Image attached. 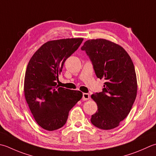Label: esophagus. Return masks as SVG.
I'll use <instances>...</instances> for the list:
<instances>
[{"instance_id":"esophagus-1","label":"esophagus","mask_w":156,"mask_h":156,"mask_svg":"<svg viewBox=\"0 0 156 156\" xmlns=\"http://www.w3.org/2000/svg\"><path fill=\"white\" fill-rule=\"evenodd\" d=\"M90 98L89 94L88 93H83L82 94V100L83 101H87Z\"/></svg>"}]
</instances>
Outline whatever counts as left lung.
<instances>
[{"mask_svg":"<svg viewBox=\"0 0 156 156\" xmlns=\"http://www.w3.org/2000/svg\"><path fill=\"white\" fill-rule=\"evenodd\" d=\"M81 49L92 62L97 77L105 80L102 92L91 95L98 108L91 122L103 130L114 129L129 115L136 97L133 61L124 48L106 39L88 40Z\"/></svg>","mask_w":156,"mask_h":156,"instance_id":"obj_1","label":"left lung"}]
</instances>
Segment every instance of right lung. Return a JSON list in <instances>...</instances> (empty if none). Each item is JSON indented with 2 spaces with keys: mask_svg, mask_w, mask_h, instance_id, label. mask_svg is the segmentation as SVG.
I'll list each match as a JSON object with an SVG mask.
<instances>
[{
  "mask_svg": "<svg viewBox=\"0 0 156 156\" xmlns=\"http://www.w3.org/2000/svg\"><path fill=\"white\" fill-rule=\"evenodd\" d=\"M82 41V38L48 41L35 52L27 64L24 95L34 120L45 130L62 128L70 109L82 97L80 91L59 87L55 82L66 60Z\"/></svg>",
  "mask_w": 156,
  "mask_h": 156,
  "instance_id": "right-lung-1",
  "label": "right lung"
}]
</instances>
